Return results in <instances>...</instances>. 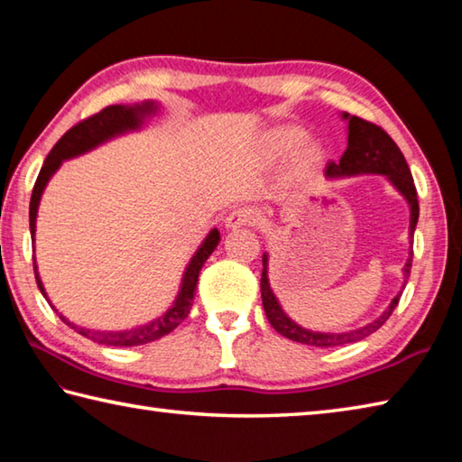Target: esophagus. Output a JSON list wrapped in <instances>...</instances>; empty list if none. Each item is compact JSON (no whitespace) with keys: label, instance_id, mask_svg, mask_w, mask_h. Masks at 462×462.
Here are the masks:
<instances>
[{"label":"esophagus","instance_id":"34e87169","mask_svg":"<svg viewBox=\"0 0 462 462\" xmlns=\"http://www.w3.org/2000/svg\"><path fill=\"white\" fill-rule=\"evenodd\" d=\"M257 221H260V213L257 210L249 207H239L225 217V226L226 229H237V226L255 225Z\"/></svg>","mask_w":462,"mask_h":462}]
</instances>
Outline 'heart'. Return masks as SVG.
<instances>
[{
  "label": "heart",
  "mask_w": 462,
  "mask_h": 462,
  "mask_svg": "<svg viewBox=\"0 0 462 462\" xmlns=\"http://www.w3.org/2000/svg\"><path fill=\"white\" fill-rule=\"evenodd\" d=\"M302 140V132L294 127H282L278 132H273L268 140V145L263 150V158H276L280 153L292 148L298 142ZM322 160H325V150L319 142H304L300 143L292 158L284 168V182L286 184H300L317 172L320 168Z\"/></svg>",
  "instance_id": "b5f03b06"
}]
</instances>
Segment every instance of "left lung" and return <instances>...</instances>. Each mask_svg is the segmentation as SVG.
<instances>
[{"instance_id": "obj_1", "label": "left lung", "mask_w": 462, "mask_h": 462, "mask_svg": "<svg viewBox=\"0 0 462 462\" xmlns=\"http://www.w3.org/2000/svg\"><path fill=\"white\" fill-rule=\"evenodd\" d=\"M343 121L346 124V150L338 162H330L327 166V180H337V178H353V176H365V174H377L385 176V180L390 182L395 190H398L403 200L408 202L410 207V245L411 239H414V231L418 225V194L414 186V178L408 168V162L403 158L398 145L387 135L382 127H377L369 121L349 116V113H341ZM263 270H262V300H263V310L265 317H268L270 325L278 330L282 337L290 338V341L310 345V346H320V349H328V346H341L349 343H357L361 338L369 337L371 333L383 325V322L390 319L395 306L400 302V296L403 288L408 284L410 270H411V247L408 252V260L403 263V284L398 294L392 298V302L387 304V309L379 314L375 320L367 322L359 328L351 330H341V333H325V330H312L302 325H298L282 309L280 300L273 294L270 286V276H268V265H270V255L268 252L262 257Z\"/></svg>"}]
</instances>
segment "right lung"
<instances>
[{
    "instance_id": "right-lung-1",
    "label": "right lung",
    "mask_w": 462,
    "mask_h": 462,
    "mask_svg": "<svg viewBox=\"0 0 462 462\" xmlns=\"http://www.w3.org/2000/svg\"><path fill=\"white\" fill-rule=\"evenodd\" d=\"M158 111H160V103L152 101V99H145L142 103H134V105H109V107H105L103 111L97 113V116L80 121V124H77L75 127H70L69 132L64 134L59 142H56L51 153L46 156L44 166H42V170H40L38 180L34 184V190H32V199H30L32 245H34V241H36V217H38L40 200H42L46 184L51 182V178L56 174V170L62 166V162L83 156V153L99 148V145L116 140V137L140 132V129L145 125V121L156 116ZM218 241H221V233H218V229L215 226V229H210L208 236L202 239V244L190 257V262L186 263L182 280H180V288H178V294L174 298V302L168 306V310L162 312L160 317H156L153 320L145 322V325H137L134 328L93 330V328L79 327V325H75V322H70L67 317H64V314L56 310V306L51 302V298H48L42 280H40L36 257H34L36 284L40 288V292H42V296L48 300V304L52 306L56 314H59L60 320L67 322L70 328H75L79 335H83L87 338H91V341H95V343L107 345V346L145 345V343L156 341V338H162L168 333H172V330L180 325L186 317H189V312L192 309L194 290H197L199 273L202 270V265H205V262L208 260V255L217 249Z\"/></svg>"
}]
</instances>
